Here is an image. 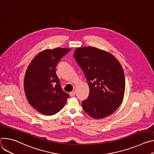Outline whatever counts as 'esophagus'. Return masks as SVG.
I'll list each match as a JSON object with an SVG mask.
<instances>
[{
	"instance_id": "esophagus-1",
	"label": "esophagus",
	"mask_w": 154,
	"mask_h": 154,
	"mask_svg": "<svg viewBox=\"0 0 154 154\" xmlns=\"http://www.w3.org/2000/svg\"><path fill=\"white\" fill-rule=\"evenodd\" d=\"M75 94V91H72V92H71V93H69V95H70V96H71V97L74 96Z\"/></svg>"
}]
</instances>
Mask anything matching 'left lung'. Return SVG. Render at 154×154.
<instances>
[{"instance_id": "obj_1", "label": "left lung", "mask_w": 154, "mask_h": 154, "mask_svg": "<svg viewBox=\"0 0 154 154\" xmlns=\"http://www.w3.org/2000/svg\"><path fill=\"white\" fill-rule=\"evenodd\" d=\"M74 57L88 84V97L82 102L85 112L99 119L113 113L122 103L125 92L124 70L119 61L94 47L75 49Z\"/></svg>"}]
</instances>
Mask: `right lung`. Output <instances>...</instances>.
I'll list each match as a JSON object with an SVG mask.
<instances>
[{
	"label": "right lung",
	"instance_id": "1",
	"mask_svg": "<svg viewBox=\"0 0 154 154\" xmlns=\"http://www.w3.org/2000/svg\"><path fill=\"white\" fill-rule=\"evenodd\" d=\"M71 49H46L37 54L26 70L24 89L29 103L39 113L53 115L66 103L69 95L63 91L55 68Z\"/></svg>",
	"mask_w": 154,
	"mask_h": 154
}]
</instances>
